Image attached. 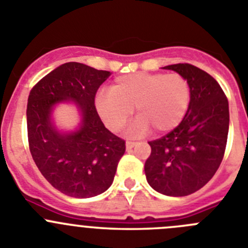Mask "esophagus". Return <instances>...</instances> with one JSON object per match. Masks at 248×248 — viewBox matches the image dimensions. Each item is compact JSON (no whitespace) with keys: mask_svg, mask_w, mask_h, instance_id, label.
I'll return each instance as SVG.
<instances>
[{"mask_svg":"<svg viewBox=\"0 0 248 248\" xmlns=\"http://www.w3.org/2000/svg\"><path fill=\"white\" fill-rule=\"evenodd\" d=\"M135 144L137 143L133 141V140H126V150H131L135 146Z\"/></svg>","mask_w":248,"mask_h":248,"instance_id":"1","label":"esophagus"}]
</instances>
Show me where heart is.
<instances>
[{
    "instance_id": "obj_1",
    "label": "heart",
    "mask_w": 248,
    "mask_h": 248,
    "mask_svg": "<svg viewBox=\"0 0 248 248\" xmlns=\"http://www.w3.org/2000/svg\"><path fill=\"white\" fill-rule=\"evenodd\" d=\"M191 100V88L185 77L172 73H135L114 80L110 92L98 94L95 105L105 125L120 131L133 109L138 122L131 131L143 134L168 133L185 117Z\"/></svg>"
}]
</instances>
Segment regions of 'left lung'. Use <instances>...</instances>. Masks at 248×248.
Here are the masks:
<instances>
[{"label": "left lung", "mask_w": 248, "mask_h": 248, "mask_svg": "<svg viewBox=\"0 0 248 248\" xmlns=\"http://www.w3.org/2000/svg\"><path fill=\"white\" fill-rule=\"evenodd\" d=\"M185 77L191 88L189 109L170 133L149 141V185L168 196L194 194L212 179L225 155L229 100L214 77L189 63L164 67Z\"/></svg>", "instance_id": "obj_1"}]
</instances>
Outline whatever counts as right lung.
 I'll use <instances>...</instances> for the list:
<instances>
[{
  "label": "right lung",
  "mask_w": 248,
  "mask_h": 248,
  "mask_svg": "<svg viewBox=\"0 0 248 248\" xmlns=\"http://www.w3.org/2000/svg\"><path fill=\"white\" fill-rule=\"evenodd\" d=\"M109 76L82 63H64L36 83L28 95L31 154L46 180L72 198H93L108 190L125 153V140L105 128L94 104ZM61 100H73L82 110V126L76 133L59 135L50 123L51 107Z\"/></svg>",
  "instance_id": "right-lung-1"
}]
</instances>
